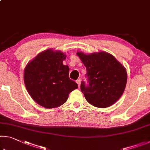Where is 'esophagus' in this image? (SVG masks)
Instances as JSON below:
<instances>
[{
  "instance_id": "1",
  "label": "esophagus",
  "mask_w": 150,
  "mask_h": 150,
  "mask_svg": "<svg viewBox=\"0 0 150 150\" xmlns=\"http://www.w3.org/2000/svg\"><path fill=\"white\" fill-rule=\"evenodd\" d=\"M76 82H77V85H78V86H79V87H80V85H81V79H77V81H76Z\"/></svg>"
}]
</instances>
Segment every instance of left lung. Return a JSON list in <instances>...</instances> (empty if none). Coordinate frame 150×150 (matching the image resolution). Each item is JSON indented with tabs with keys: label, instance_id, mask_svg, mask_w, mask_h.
Returning a JSON list of instances; mask_svg holds the SVG:
<instances>
[{
	"label": "left lung",
	"instance_id": "1",
	"mask_svg": "<svg viewBox=\"0 0 150 150\" xmlns=\"http://www.w3.org/2000/svg\"><path fill=\"white\" fill-rule=\"evenodd\" d=\"M77 54L87 69L88 85H86L84 81L81 84L86 100L98 108H106L115 104L125 89V67L112 55L105 52Z\"/></svg>",
	"mask_w": 150,
	"mask_h": 150
}]
</instances>
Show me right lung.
Segmentation results:
<instances>
[{
  "mask_svg": "<svg viewBox=\"0 0 150 150\" xmlns=\"http://www.w3.org/2000/svg\"><path fill=\"white\" fill-rule=\"evenodd\" d=\"M66 55L60 51H44L30 61L24 72L26 88L32 99L47 108L58 107L78 88L69 77V68L63 64Z\"/></svg>",
  "mask_w": 150,
  "mask_h": 150,
  "instance_id": "obj_1",
  "label": "right lung"
}]
</instances>
